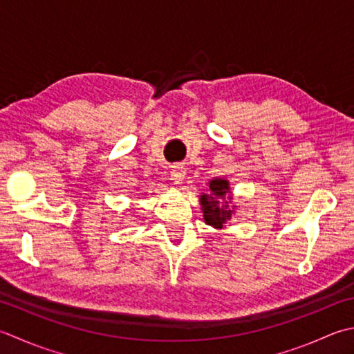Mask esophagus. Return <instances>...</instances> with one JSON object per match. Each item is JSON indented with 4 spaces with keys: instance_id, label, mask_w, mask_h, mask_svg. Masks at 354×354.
Here are the masks:
<instances>
[{
    "instance_id": "obj_1",
    "label": "esophagus",
    "mask_w": 354,
    "mask_h": 354,
    "mask_svg": "<svg viewBox=\"0 0 354 354\" xmlns=\"http://www.w3.org/2000/svg\"><path fill=\"white\" fill-rule=\"evenodd\" d=\"M170 176H171L173 183L181 184L183 179L185 178V170L183 167H179V165H175V167H173L170 171Z\"/></svg>"
}]
</instances>
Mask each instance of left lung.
Wrapping results in <instances>:
<instances>
[{
	"label": "left lung",
	"instance_id": "obj_1",
	"mask_svg": "<svg viewBox=\"0 0 354 354\" xmlns=\"http://www.w3.org/2000/svg\"><path fill=\"white\" fill-rule=\"evenodd\" d=\"M199 204L207 225L224 228L234 216V209H236V205H230L232 189L228 179L213 178L209 181V193H201Z\"/></svg>",
	"mask_w": 354,
	"mask_h": 354
}]
</instances>
